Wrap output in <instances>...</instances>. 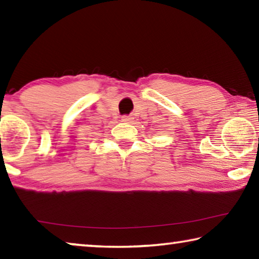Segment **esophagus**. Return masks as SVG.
<instances>
[{
    "instance_id": "34e87169",
    "label": "esophagus",
    "mask_w": 259,
    "mask_h": 259,
    "mask_svg": "<svg viewBox=\"0 0 259 259\" xmlns=\"http://www.w3.org/2000/svg\"><path fill=\"white\" fill-rule=\"evenodd\" d=\"M131 120H133V119H131V116H129V115H123L121 117L122 122H130Z\"/></svg>"
}]
</instances>
